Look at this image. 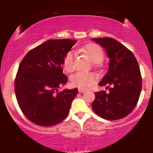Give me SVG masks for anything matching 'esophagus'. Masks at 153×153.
I'll return each mask as SVG.
<instances>
[{
  "instance_id": "obj_1",
  "label": "esophagus",
  "mask_w": 153,
  "mask_h": 153,
  "mask_svg": "<svg viewBox=\"0 0 153 153\" xmlns=\"http://www.w3.org/2000/svg\"><path fill=\"white\" fill-rule=\"evenodd\" d=\"M78 91H79V93H85V90H84V89L79 88L78 89Z\"/></svg>"
}]
</instances>
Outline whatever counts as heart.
<instances>
[{"label":"heart","instance_id":"heart-1","mask_svg":"<svg viewBox=\"0 0 153 153\" xmlns=\"http://www.w3.org/2000/svg\"><path fill=\"white\" fill-rule=\"evenodd\" d=\"M88 55L94 63H99L102 61L103 52L102 49L99 45L90 44L81 50ZM63 68L68 73H72L75 68V54L73 52H69L65 57L63 60ZM96 75L91 73L78 72L71 76V81L73 86L86 89L91 87L96 82Z\"/></svg>","mask_w":153,"mask_h":153}]
</instances>
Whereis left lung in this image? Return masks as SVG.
Here are the masks:
<instances>
[{"mask_svg":"<svg viewBox=\"0 0 153 153\" xmlns=\"http://www.w3.org/2000/svg\"><path fill=\"white\" fill-rule=\"evenodd\" d=\"M106 50L109 58L108 69L99 82L108 93H95L93 110L101 118L117 120L127 117L136 106L142 90L140 66L134 54L112 38H93Z\"/></svg>","mask_w":153,"mask_h":153,"instance_id":"1","label":"left lung"}]
</instances>
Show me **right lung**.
I'll use <instances>...</instances> for the list:
<instances>
[{
  "label": "right lung",
  "instance_id": "obj_1",
  "mask_svg": "<svg viewBox=\"0 0 153 153\" xmlns=\"http://www.w3.org/2000/svg\"><path fill=\"white\" fill-rule=\"evenodd\" d=\"M76 42L48 40L29 51L19 67L14 86L17 101L24 116L36 125H55L68 115L78 88L58 89L68 81L63 60Z\"/></svg>",
  "mask_w": 153,
  "mask_h": 153
}]
</instances>
